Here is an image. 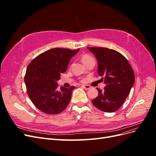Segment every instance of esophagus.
Returning a JSON list of instances; mask_svg holds the SVG:
<instances>
[{"mask_svg":"<svg viewBox=\"0 0 156 156\" xmlns=\"http://www.w3.org/2000/svg\"><path fill=\"white\" fill-rule=\"evenodd\" d=\"M83 88H84L85 90H89L90 88L91 87H90V86H89V85H86V84H84V85H82L81 86Z\"/></svg>","mask_w":156,"mask_h":156,"instance_id":"34e87169","label":"esophagus"}]
</instances>
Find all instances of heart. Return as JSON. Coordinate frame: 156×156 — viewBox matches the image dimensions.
<instances>
[{"label": "heart", "instance_id": "b5f03b06", "mask_svg": "<svg viewBox=\"0 0 156 156\" xmlns=\"http://www.w3.org/2000/svg\"><path fill=\"white\" fill-rule=\"evenodd\" d=\"M90 58H91V57H90V56L89 55H83V56H82V61L84 62V61H86L87 60H88V59Z\"/></svg>", "mask_w": 156, "mask_h": 156}]
</instances>
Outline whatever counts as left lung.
Returning <instances> with one entry per match:
<instances>
[{
    "label": "left lung",
    "mask_w": 156,
    "mask_h": 156,
    "mask_svg": "<svg viewBox=\"0 0 156 156\" xmlns=\"http://www.w3.org/2000/svg\"><path fill=\"white\" fill-rule=\"evenodd\" d=\"M98 60V73L104 79V90L97 88L98 96L92 103L106 112L117 111L124 103L135 83L133 70L119 52L105 48H87Z\"/></svg>",
    "instance_id": "left-lung-1"
}]
</instances>
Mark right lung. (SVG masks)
Here are the masks:
<instances>
[{
    "label": "right lung",
    "mask_w": 156,
    "mask_h": 156,
    "mask_svg": "<svg viewBox=\"0 0 156 156\" xmlns=\"http://www.w3.org/2000/svg\"><path fill=\"white\" fill-rule=\"evenodd\" d=\"M79 49L53 48L45 51L32 60L27 68L25 83L30 100L40 111L56 115L68 105L75 87H61L57 81L67 69L70 59Z\"/></svg>",
    "instance_id": "right-lung-1"
}]
</instances>
